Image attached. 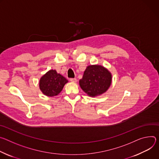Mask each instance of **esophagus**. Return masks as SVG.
Returning a JSON list of instances; mask_svg holds the SVG:
<instances>
[{
	"instance_id": "1",
	"label": "esophagus",
	"mask_w": 159,
	"mask_h": 159,
	"mask_svg": "<svg viewBox=\"0 0 159 159\" xmlns=\"http://www.w3.org/2000/svg\"><path fill=\"white\" fill-rule=\"evenodd\" d=\"M70 81L73 82V83H76L77 82V80L76 78H70Z\"/></svg>"
}]
</instances>
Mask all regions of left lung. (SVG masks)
<instances>
[{
    "instance_id": "obj_1",
    "label": "left lung",
    "mask_w": 159,
    "mask_h": 159,
    "mask_svg": "<svg viewBox=\"0 0 159 159\" xmlns=\"http://www.w3.org/2000/svg\"><path fill=\"white\" fill-rule=\"evenodd\" d=\"M112 74L100 65L87 66L80 80L81 89L90 97H95L105 93L112 83Z\"/></svg>"
}]
</instances>
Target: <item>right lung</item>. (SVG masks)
I'll list each match as a JSON object with an SVG mask.
<instances>
[{
	"mask_svg": "<svg viewBox=\"0 0 159 159\" xmlns=\"http://www.w3.org/2000/svg\"><path fill=\"white\" fill-rule=\"evenodd\" d=\"M67 82L68 80L57 73L56 70L51 69L40 78L39 88L45 95L54 97L61 93Z\"/></svg>",
	"mask_w": 159,
	"mask_h": 159,
	"instance_id": "obj_1",
	"label": "right lung"
}]
</instances>
